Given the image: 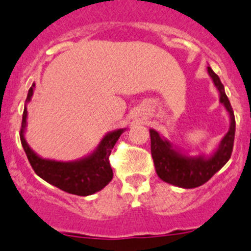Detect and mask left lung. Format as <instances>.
Masks as SVG:
<instances>
[{
  "label": "left lung",
  "instance_id": "obj_1",
  "mask_svg": "<svg viewBox=\"0 0 251 251\" xmlns=\"http://www.w3.org/2000/svg\"><path fill=\"white\" fill-rule=\"evenodd\" d=\"M207 72L219 91L220 102L224 104L230 117V128L220 141L216 150H213L210 155H188L187 152L180 151L177 147H174L171 141L162 138L154 128L149 130L151 140V156L158 177L164 182L180 188H196L204 184L213 174L227 163L234 147V111L219 75L211 69V67H207Z\"/></svg>",
  "mask_w": 251,
  "mask_h": 251
}]
</instances>
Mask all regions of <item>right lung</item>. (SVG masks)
Segmentation results:
<instances>
[{
	"instance_id": "right-lung-1",
	"label": "right lung",
	"mask_w": 251,
	"mask_h": 251,
	"mask_svg": "<svg viewBox=\"0 0 251 251\" xmlns=\"http://www.w3.org/2000/svg\"><path fill=\"white\" fill-rule=\"evenodd\" d=\"M35 83L30 87L26 97L25 108L23 113L20 139L27 159L35 173L51 186L58 187L71 195L89 196L101 191L107 186L113 177L112 168L108 156L113 149L120 135L126 130L117 128L104 135L100 144L91 154L72 162H59L53 159H45L38 155L25 139V130L27 125V108L26 104L31 101Z\"/></svg>"
}]
</instances>
